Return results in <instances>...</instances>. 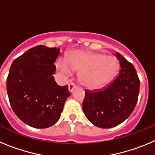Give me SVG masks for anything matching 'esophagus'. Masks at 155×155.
Instances as JSON below:
<instances>
[{
    "label": "esophagus",
    "instance_id": "obj_1",
    "mask_svg": "<svg viewBox=\"0 0 155 155\" xmlns=\"http://www.w3.org/2000/svg\"><path fill=\"white\" fill-rule=\"evenodd\" d=\"M75 88H76V84H75L74 83L71 82V83L68 84V91H69L70 92H72Z\"/></svg>",
    "mask_w": 155,
    "mask_h": 155
}]
</instances>
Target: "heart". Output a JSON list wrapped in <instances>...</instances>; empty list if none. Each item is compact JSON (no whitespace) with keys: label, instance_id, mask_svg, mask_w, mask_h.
<instances>
[{"label":"heart","instance_id":"b5f03b06","mask_svg":"<svg viewBox=\"0 0 155 155\" xmlns=\"http://www.w3.org/2000/svg\"><path fill=\"white\" fill-rule=\"evenodd\" d=\"M57 67L65 74L79 71L81 83L89 89L97 90L115 78L120 69V63L115 57L103 53L74 50L68 56L67 61L58 59Z\"/></svg>","mask_w":155,"mask_h":155}]
</instances>
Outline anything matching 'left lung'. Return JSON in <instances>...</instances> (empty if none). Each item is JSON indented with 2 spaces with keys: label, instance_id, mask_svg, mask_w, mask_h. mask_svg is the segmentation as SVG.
<instances>
[{
  "label": "left lung",
  "instance_id": "8db88e82",
  "mask_svg": "<svg viewBox=\"0 0 155 155\" xmlns=\"http://www.w3.org/2000/svg\"><path fill=\"white\" fill-rule=\"evenodd\" d=\"M115 56L120 63L118 76L103 90L86 91L82 103L86 118L99 128H112L122 124L137 102L140 80L135 68L118 52Z\"/></svg>",
  "mask_w": 155,
  "mask_h": 155
}]
</instances>
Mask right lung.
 <instances>
[{"label":"right lung","mask_w":155,"mask_h":155,"mask_svg":"<svg viewBox=\"0 0 155 155\" xmlns=\"http://www.w3.org/2000/svg\"><path fill=\"white\" fill-rule=\"evenodd\" d=\"M60 50L39 45L25 52L12 63L7 78V91L14 113L34 128H48L59 120L68 85L54 81V65Z\"/></svg>","instance_id":"1"}]
</instances>
